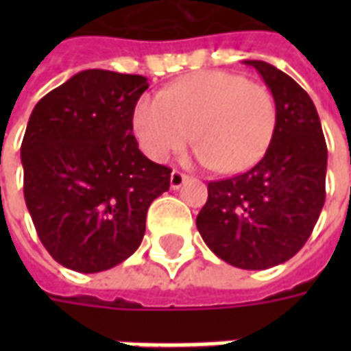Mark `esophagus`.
Returning a JSON list of instances; mask_svg holds the SVG:
<instances>
[{
	"instance_id": "34e87169",
	"label": "esophagus",
	"mask_w": 351,
	"mask_h": 351,
	"mask_svg": "<svg viewBox=\"0 0 351 351\" xmlns=\"http://www.w3.org/2000/svg\"><path fill=\"white\" fill-rule=\"evenodd\" d=\"M188 180V176L180 173V171H173L171 173V190H178L184 182Z\"/></svg>"
}]
</instances>
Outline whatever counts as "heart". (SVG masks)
<instances>
[{"label": "heart", "mask_w": 351, "mask_h": 351, "mask_svg": "<svg viewBox=\"0 0 351 351\" xmlns=\"http://www.w3.org/2000/svg\"><path fill=\"white\" fill-rule=\"evenodd\" d=\"M133 131L154 161L169 160L188 141H199L193 160L221 173L256 165L276 131L278 107L267 86L243 75L201 71L163 93H146L133 108Z\"/></svg>", "instance_id": "obj_1"}]
</instances>
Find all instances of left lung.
I'll list each match as a JSON object with an SVG mask.
<instances>
[{"label":"left lung","mask_w":351,"mask_h":351,"mask_svg":"<svg viewBox=\"0 0 351 351\" xmlns=\"http://www.w3.org/2000/svg\"><path fill=\"white\" fill-rule=\"evenodd\" d=\"M244 64L256 67L276 99V131L258 165L208 182L195 223L226 263L261 271L293 258L308 241L325 203L327 145L308 93L274 65Z\"/></svg>","instance_id":"1"}]
</instances>
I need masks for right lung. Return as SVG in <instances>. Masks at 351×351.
<instances>
[{
    "instance_id": "add662e5",
    "label": "right lung",
    "mask_w": 351,
    "mask_h": 351,
    "mask_svg": "<svg viewBox=\"0 0 351 351\" xmlns=\"http://www.w3.org/2000/svg\"><path fill=\"white\" fill-rule=\"evenodd\" d=\"M148 88L141 75L86 69L54 88L29 116L20 158L24 199L58 263L101 272L137 250L154 199L171 169L138 150L133 108Z\"/></svg>"
}]
</instances>
